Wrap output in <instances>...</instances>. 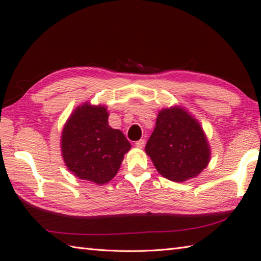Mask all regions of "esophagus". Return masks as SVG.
I'll list each match as a JSON object with an SVG mask.
<instances>
[{"label":"esophagus","mask_w":261,"mask_h":261,"mask_svg":"<svg viewBox=\"0 0 261 261\" xmlns=\"http://www.w3.org/2000/svg\"><path fill=\"white\" fill-rule=\"evenodd\" d=\"M135 145L138 148H143L144 146H145V140L144 139H140V140H138V141H136L135 143Z\"/></svg>","instance_id":"1"}]
</instances>
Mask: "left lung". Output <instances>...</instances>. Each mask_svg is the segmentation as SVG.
<instances>
[{
  "label": "left lung",
  "mask_w": 261,
  "mask_h": 261,
  "mask_svg": "<svg viewBox=\"0 0 261 261\" xmlns=\"http://www.w3.org/2000/svg\"><path fill=\"white\" fill-rule=\"evenodd\" d=\"M145 151L158 173L173 182L194 178L211 159V147L200 123L180 106L159 112Z\"/></svg>",
  "instance_id": "left-lung-1"
}]
</instances>
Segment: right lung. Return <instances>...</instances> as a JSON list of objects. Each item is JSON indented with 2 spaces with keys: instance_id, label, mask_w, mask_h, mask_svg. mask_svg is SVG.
<instances>
[{
  "instance_id": "add662e5",
  "label": "right lung",
  "mask_w": 261,
  "mask_h": 261,
  "mask_svg": "<svg viewBox=\"0 0 261 261\" xmlns=\"http://www.w3.org/2000/svg\"><path fill=\"white\" fill-rule=\"evenodd\" d=\"M106 106L85 102L73 110L61 136L65 166L76 177L98 185L116 176L131 144L122 131L108 124Z\"/></svg>"
}]
</instances>
